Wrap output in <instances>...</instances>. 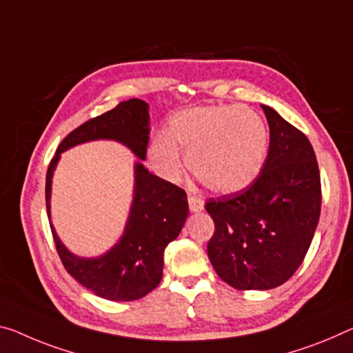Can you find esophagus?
Instances as JSON below:
<instances>
[{
    "mask_svg": "<svg viewBox=\"0 0 353 353\" xmlns=\"http://www.w3.org/2000/svg\"><path fill=\"white\" fill-rule=\"evenodd\" d=\"M188 202H189V210L194 211V213H197V211H202L203 210V200L197 197V195H192L189 194L188 197Z\"/></svg>",
    "mask_w": 353,
    "mask_h": 353,
    "instance_id": "esophagus-1",
    "label": "esophagus"
}]
</instances>
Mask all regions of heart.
<instances>
[{
    "mask_svg": "<svg viewBox=\"0 0 353 353\" xmlns=\"http://www.w3.org/2000/svg\"><path fill=\"white\" fill-rule=\"evenodd\" d=\"M186 153L189 170L214 192L241 191L256 181L268 153V129L256 110L245 105L195 107L176 113L169 135L150 143L148 159L167 181L181 176Z\"/></svg>",
    "mask_w": 353,
    "mask_h": 353,
    "instance_id": "1",
    "label": "heart"
}]
</instances>
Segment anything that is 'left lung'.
Returning a JSON list of instances; mask_svg holds the SVG:
<instances>
[{
    "label": "left lung",
    "mask_w": 353,
    "mask_h": 353,
    "mask_svg": "<svg viewBox=\"0 0 353 353\" xmlns=\"http://www.w3.org/2000/svg\"><path fill=\"white\" fill-rule=\"evenodd\" d=\"M262 108L270 126L262 173L243 191L205 203L214 221L210 262L238 290L274 289L292 278L321 216V173L311 142L273 108Z\"/></svg>",
    "instance_id": "8db88e82"
}]
</instances>
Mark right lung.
<instances>
[{"label": "right lung", "mask_w": 353, "mask_h": 353, "mask_svg": "<svg viewBox=\"0 0 353 353\" xmlns=\"http://www.w3.org/2000/svg\"><path fill=\"white\" fill-rule=\"evenodd\" d=\"M117 140L139 159H146L150 140L148 104L142 99L120 102L115 108L91 118L59 143L46 178L47 214L50 219L53 170L63 151L91 140ZM134 200L120 241L101 257L85 259L69 252L50 224L58 256L68 273L94 295L112 301H132L154 290L162 279L164 251L180 235L188 218V199L175 186L134 165Z\"/></svg>", "instance_id": "obj_1"}]
</instances>
